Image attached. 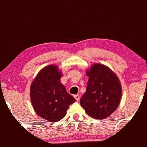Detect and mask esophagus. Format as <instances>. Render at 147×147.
Here are the masks:
<instances>
[{"instance_id": "obj_1", "label": "esophagus", "mask_w": 147, "mask_h": 147, "mask_svg": "<svg viewBox=\"0 0 147 147\" xmlns=\"http://www.w3.org/2000/svg\"><path fill=\"white\" fill-rule=\"evenodd\" d=\"M74 98L76 99V100L78 101L80 100V95H74Z\"/></svg>"}]
</instances>
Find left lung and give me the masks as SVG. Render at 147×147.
Here are the masks:
<instances>
[{"instance_id":"1","label":"left lung","mask_w":147,"mask_h":147,"mask_svg":"<svg viewBox=\"0 0 147 147\" xmlns=\"http://www.w3.org/2000/svg\"><path fill=\"white\" fill-rule=\"evenodd\" d=\"M88 80L80 104L90 117L104 119L117 110L122 95L121 84L109 67L95 63L86 71Z\"/></svg>"}]
</instances>
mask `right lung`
<instances>
[{
    "label": "right lung",
    "mask_w": 147,
    "mask_h": 147,
    "mask_svg": "<svg viewBox=\"0 0 147 147\" xmlns=\"http://www.w3.org/2000/svg\"><path fill=\"white\" fill-rule=\"evenodd\" d=\"M61 77L57 66L48 65L38 73L30 86V100L35 112L52 123L61 120L76 101L61 82Z\"/></svg>",
    "instance_id": "1"
}]
</instances>
